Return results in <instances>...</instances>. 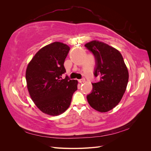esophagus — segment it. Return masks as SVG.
<instances>
[{
  "label": "esophagus",
  "mask_w": 151,
  "mask_h": 151,
  "mask_svg": "<svg viewBox=\"0 0 151 151\" xmlns=\"http://www.w3.org/2000/svg\"><path fill=\"white\" fill-rule=\"evenodd\" d=\"M85 81H86V80H85V79H84V78H83V79H81L78 80L79 83H84Z\"/></svg>",
  "instance_id": "34e87169"
}]
</instances>
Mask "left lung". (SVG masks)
<instances>
[{
  "mask_svg": "<svg viewBox=\"0 0 151 151\" xmlns=\"http://www.w3.org/2000/svg\"><path fill=\"white\" fill-rule=\"evenodd\" d=\"M85 47L94 54L96 62L94 74L100 77L99 82L92 84V93L87 99L95 110L107 112L121 101L129 81V71L116 48L97 40L87 43Z\"/></svg>",
  "mask_w": 151,
  "mask_h": 151,
  "instance_id": "obj_1",
  "label": "left lung"
}]
</instances>
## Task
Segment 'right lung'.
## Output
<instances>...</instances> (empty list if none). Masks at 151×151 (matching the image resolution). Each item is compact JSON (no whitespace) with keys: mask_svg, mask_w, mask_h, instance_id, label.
<instances>
[{"mask_svg":"<svg viewBox=\"0 0 151 151\" xmlns=\"http://www.w3.org/2000/svg\"><path fill=\"white\" fill-rule=\"evenodd\" d=\"M70 47L55 42L36 53L28 63L26 79L31 99L41 111L57 116L69 107L72 95L77 89V80H70L63 66Z\"/></svg>","mask_w":151,"mask_h":151,"instance_id":"obj_1","label":"right lung"}]
</instances>
